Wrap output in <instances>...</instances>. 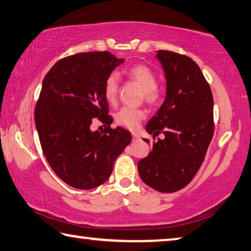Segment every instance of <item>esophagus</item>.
Returning <instances> with one entry per match:
<instances>
[{
    "mask_svg": "<svg viewBox=\"0 0 251 251\" xmlns=\"http://www.w3.org/2000/svg\"><path fill=\"white\" fill-rule=\"evenodd\" d=\"M137 140H140V136H138V134L133 133V141H137Z\"/></svg>",
    "mask_w": 251,
    "mask_h": 251,
    "instance_id": "esophagus-1",
    "label": "esophagus"
}]
</instances>
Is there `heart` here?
<instances>
[{
	"mask_svg": "<svg viewBox=\"0 0 251 251\" xmlns=\"http://www.w3.org/2000/svg\"><path fill=\"white\" fill-rule=\"evenodd\" d=\"M127 75L144 90V98L146 101L154 104L160 99V91L156 88V75L149 67L144 65H136L127 71ZM118 94V75L110 74L106 78L104 83V95L109 104H114L117 99ZM145 117L144 110L127 108L124 107L118 111L115 116L118 125L124 126L129 129H136L138 124Z\"/></svg>",
	"mask_w": 251,
	"mask_h": 251,
	"instance_id": "b5f03b06",
	"label": "heart"
}]
</instances>
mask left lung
I'll return each mask as SVG.
<instances>
[{"label": "left lung", "instance_id": "8db88e82", "mask_svg": "<svg viewBox=\"0 0 251 251\" xmlns=\"http://www.w3.org/2000/svg\"><path fill=\"white\" fill-rule=\"evenodd\" d=\"M166 80V95L146 132L163 140L137 163L142 181L158 192L171 193L192 181L213 136V97L196 61L172 51L156 53ZM146 143H150L144 138Z\"/></svg>", "mask_w": 251, "mask_h": 251}]
</instances>
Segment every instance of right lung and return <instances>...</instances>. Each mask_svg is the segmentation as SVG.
Returning a JSON list of instances; mask_svg holds the SVG:
<instances>
[{
	"instance_id": "add662e5",
	"label": "right lung",
	"mask_w": 251,
	"mask_h": 251,
	"mask_svg": "<svg viewBox=\"0 0 251 251\" xmlns=\"http://www.w3.org/2000/svg\"><path fill=\"white\" fill-rule=\"evenodd\" d=\"M124 61L108 51L78 53L59 60L43 79L35 128L51 169L73 188L101 185L132 142L128 130L110 128L114 119L104 95L106 78ZM95 118L106 127L104 133L91 129Z\"/></svg>"
}]
</instances>
